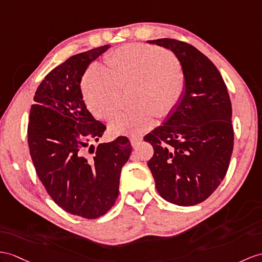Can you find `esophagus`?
Segmentation results:
<instances>
[{"label": "esophagus", "mask_w": 262, "mask_h": 262, "mask_svg": "<svg viewBox=\"0 0 262 262\" xmlns=\"http://www.w3.org/2000/svg\"><path fill=\"white\" fill-rule=\"evenodd\" d=\"M141 141H142V138L141 137H131L130 138V142H131V144L133 146L140 144V143H141Z\"/></svg>", "instance_id": "esophagus-1"}]
</instances>
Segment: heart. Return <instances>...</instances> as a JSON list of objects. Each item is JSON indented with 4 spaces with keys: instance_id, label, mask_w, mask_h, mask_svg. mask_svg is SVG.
<instances>
[{
    "instance_id": "obj_1",
    "label": "heart",
    "mask_w": 262,
    "mask_h": 262,
    "mask_svg": "<svg viewBox=\"0 0 262 262\" xmlns=\"http://www.w3.org/2000/svg\"><path fill=\"white\" fill-rule=\"evenodd\" d=\"M106 68L94 64L82 80L85 103L95 117L109 119L122 103V89L135 86V110L117 114L110 122L116 135L150 129L180 103L187 80L178 57L159 47L126 44L106 54Z\"/></svg>"
}]
</instances>
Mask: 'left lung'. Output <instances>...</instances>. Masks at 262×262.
<instances>
[{
    "instance_id": "left-lung-1",
    "label": "left lung",
    "mask_w": 262,
    "mask_h": 262,
    "mask_svg": "<svg viewBox=\"0 0 262 262\" xmlns=\"http://www.w3.org/2000/svg\"><path fill=\"white\" fill-rule=\"evenodd\" d=\"M148 42L171 50L187 80L180 103L144 137L155 151L148 167L163 199L194 206L227 174L234 138L231 101L219 70L199 50L174 39Z\"/></svg>"
}]
</instances>
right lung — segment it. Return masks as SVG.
Wrapping results in <instances>:
<instances>
[{
  "label": "right lung",
  "instance_id": "obj_1",
  "mask_svg": "<svg viewBox=\"0 0 262 262\" xmlns=\"http://www.w3.org/2000/svg\"><path fill=\"white\" fill-rule=\"evenodd\" d=\"M109 48L75 54L49 72L37 86L28 124L30 155L47 192L64 211L84 219H97L113 207L121 169L131 155L126 137L90 145L106 126L86 109L81 79Z\"/></svg>",
  "mask_w": 262,
  "mask_h": 262
}]
</instances>
